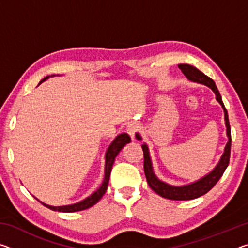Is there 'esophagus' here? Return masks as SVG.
I'll return each mask as SVG.
<instances>
[{"label":"esophagus","mask_w":248,"mask_h":248,"mask_svg":"<svg viewBox=\"0 0 248 248\" xmlns=\"http://www.w3.org/2000/svg\"><path fill=\"white\" fill-rule=\"evenodd\" d=\"M139 131V127H138L137 124H129L128 128H127V132L130 137H131V139L134 140V137H136V134Z\"/></svg>","instance_id":"34e87169"}]
</instances>
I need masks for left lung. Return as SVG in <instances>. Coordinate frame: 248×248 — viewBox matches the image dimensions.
<instances>
[{"label":"left lung","instance_id":"obj_1","mask_svg":"<svg viewBox=\"0 0 248 248\" xmlns=\"http://www.w3.org/2000/svg\"><path fill=\"white\" fill-rule=\"evenodd\" d=\"M178 68L182 70V72L185 74L189 81L203 84V85L208 86L209 89L213 91L216 94V99L219 102V104L223 108L224 111V120H225V127H226V136H228V143H226L224 148V152L222 154L219 163L210 173L204 175L203 177L196 180L194 183L183 185V186H173L163 180L159 179L154 173L152 161H151L149 146L146 143L142 144V150H143V156H144V174L146 180H148L149 186L151 189L156 192L163 198L170 199V200H191L196 199L200 196H203L207 194L209 190H211L213 186L219 182L221 176L223 175L224 170L229 165L230 162V154H231V128L229 123V116L228 111L224 107V104L222 102L221 95L219 93V90L216 86V83L213 82L212 78H210L207 75L203 74L201 71H199L195 66L190 64H179ZM136 138L139 141H142V137L139 133L136 134Z\"/></svg>","mask_w":248,"mask_h":248}]
</instances>
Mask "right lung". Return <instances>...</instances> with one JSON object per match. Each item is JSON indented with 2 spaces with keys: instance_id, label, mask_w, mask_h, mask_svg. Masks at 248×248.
<instances>
[{
  "instance_id": "right-lung-1",
  "label": "right lung",
  "mask_w": 248,
  "mask_h": 248,
  "mask_svg": "<svg viewBox=\"0 0 248 248\" xmlns=\"http://www.w3.org/2000/svg\"><path fill=\"white\" fill-rule=\"evenodd\" d=\"M51 77H54V75H51ZM50 77H46L44 79H41V82L39 84L43 83L46 79H48ZM131 142V138H130L127 133H121L119 136H117L115 138V140L111 142V144L108 146V149L106 151V154H105V177L102 185L98 188L97 190L93 192L91 196L87 197L79 202L73 203V204H68V205H60V207H54V205H49L46 204L44 202H39L43 203L45 207H47L49 209L53 210V211H59V212H77V211H82V210L89 209L92 205H94L95 203H97L100 200V198L104 196L105 192L107 190L108 187V183H109V177H110V173H111V169H112V164H114L115 158L117 155L119 154V152L123 150L124 146L125 144H128ZM37 199V198H36ZM38 200V199H37Z\"/></svg>"
}]
</instances>
